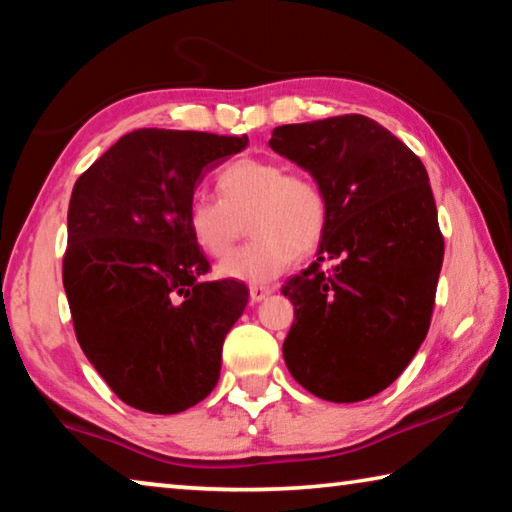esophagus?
I'll return each instance as SVG.
<instances>
[{"label":"esophagus","instance_id":"34e87169","mask_svg":"<svg viewBox=\"0 0 512 512\" xmlns=\"http://www.w3.org/2000/svg\"><path fill=\"white\" fill-rule=\"evenodd\" d=\"M273 293V289L271 287H250V302H253V305H257V302H262V300H266L268 296H271Z\"/></svg>","mask_w":512,"mask_h":512}]
</instances>
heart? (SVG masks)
<instances>
[{
    "label": "heart",
    "mask_w": 512,
    "mask_h": 512,
    "mask_svg": "<svg viewBox=\"0 0 512 512\" xmlns=\"http://www.w3.org/2000/svg\"><path fill=\"white\" fill-rule=\"evenodd\" d=\"M219 198L198 192L187 205V228L207 257H225L241 235L255 237L219 264L225 280L266 284L298 255L314 250L327 228V198L314 178L268 158H239L216 176Z\"/></svg>",
    "instance_id": "obj_1"
}]
</instances>
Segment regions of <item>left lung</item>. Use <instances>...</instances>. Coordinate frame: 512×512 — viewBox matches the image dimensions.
<instances>
[{"mask_svg":"<svg viewBox=\"0 0 512 512\" xmlns=\"http://www.w3.org/2000/svg\"><path fill=\"white\" fill-rule=\"evenodd\" d=\"M268 146L327 198L318 259L282 287L296 314L284 363L320 400H368L402 375L429 332L445 244L427 169L363 115L277 126Z\"/></svg>","mask_w":512,"mask_h":512,"instance_id":"1","label":"left lung"}]
</instances>
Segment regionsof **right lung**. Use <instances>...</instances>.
Masks as SVG:
<instances>
[{"instance_id":"1","label":"right lung","mask_w":512,"mask_h":512,"mask_svg":"<svg viewBox=\"0 0 512 512\" xmlns=\"http://www.w3.org/2000/svg\"><path fill=\"white\" fill-rule=\"evenodd\" d=\"M248 137L140 128L76 180L63 284L85 357L121 402L171 415L212 393L246 284L205 282L210 264L187 228L207 171Z\"/></svg>"}]
</instances>
